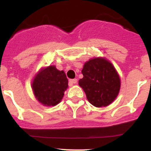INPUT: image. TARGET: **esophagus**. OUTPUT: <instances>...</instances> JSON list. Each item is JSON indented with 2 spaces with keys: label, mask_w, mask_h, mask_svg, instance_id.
Returning <instances> with one entry per match:
<instances>
[{
  "label": "esophagus",
  "mask_w": 151,
  "mask_h": 151,
  "mask_svg": "<svg viewBox=\"0 0 151 151\" xmlns=\"http://www.w3.org/2000/svg\"><path fill=\"white\" fill-rule=\"evenodd\" d=\"M68 83H69L70 85H72L73 84H76V83H77V79H72V80H69Z\"/></svg>",
  "instance_id": "34e87169"
}]
</instances>
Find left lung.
<instances>
[{
  "label": "left lung",
  "instance_id": "left-lung-1",
  "mask_svg": "<svg viewBox=\"0 0 151 151\" xmlns=\"http://www.w3.org/2000/svg\"><path fill=\"white\" fill-rule=\"evenodd\" d=\"M79 85L88 101L96 107L110 104L118 96L121 80L115 67L103 58H95L84 64Z\"/></svg>",
  "mask_w": 151,
  "mask_h": 151
}]
</instances>
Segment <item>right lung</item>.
<instances>
[{"mask_svg":"<svg viewBox=\"0 0 151 151\" xmlns=\"http://www.w3.org/2000/svg\"><path fill=\"white\" fill-rule=\"evenodd\" d=\"M68 88V79L63 71L55 66L42 68L33 79L32 89L36 99L45 106H55L63 99Z\"/></svg>","mask_w":151,"mask_h":151,"instance_id":"add662e5","label":"right lung"}]
</instances>
